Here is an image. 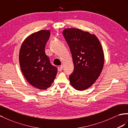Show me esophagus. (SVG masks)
Returning <instances> with one entry per match:
<instances>
[{"mask_svg":"<svg viewBox=\"0 0 128 128\" xmlns=\"http://www.w3.org/2000/svg\"><path fill=\"white\" fill-rule=\"evenodd\" d=\"M63 65H60V66H59L58 67V70L59 71H61L62 70H63Z\"/></svg>","mask_w":128,"mask_h":128,"instance_id":"esophagus-1","label":"esophagus"}]
</instances>
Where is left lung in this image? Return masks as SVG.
Here are the masks:
<instances>
[{
    "label": "left lung",
    "mask_w": 128,
    "mask_h": 128,
    "mask_svg": "<svg viewBox=\"0 0 128 128\" xmlns=\"http://www.w3.org/2000/svg\"><path fill=\"white\" fill-rule=\"evenodd\" d=\"M63 34L74 64V72L69 77L70 84L77 90L87 89L103 69L104 57L101 44L95 35L80 29L66 28Z\"/></svg>",
    "instance_id": "1"
}]
</instances>
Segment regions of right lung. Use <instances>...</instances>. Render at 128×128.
<instances>
[{
  "mask_svg": "<svg viewBox=\"0 0 128 128\" xmlns=\"http://www.w3.org/2000/svg\"><path fill=\"white\" fill-rule=\"evenodd\" d=\"M50 36L48 30L34 33L25 39L19 52V64L22 74L31 86L40 90L51 86L57 72V68L50 63L45 52Z\"/></svg>",
  "mask_w": 128,
  "mask_h": 128,
  "instance_id": "add662e5",
  "label": "right lung"
}]
</instances>
